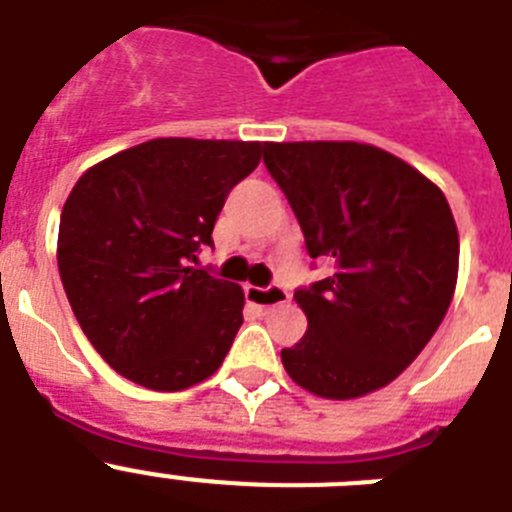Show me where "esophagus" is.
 Here are the masks:
<instances>
[{
	"label": "esophagus",
	"instance_id": "esophagus-1",
	"mask_svg": "<svg viewBox=\"0 0 512 512\" xmlns=\"http://www.w3.org/2000/svg\"><path fill=\"white\" fill-rule=\"evenodd\" d=\"M246 300L261 310H271V307L284 305L289 300V292L282 287H253V284H248Z\"/></svg>",
	"mask_w": 512,
	"mask_h": 512
}]
</instances>
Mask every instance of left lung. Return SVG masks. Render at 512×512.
<instances>
[{"mask_svg": "<svg viewBox=\"0 0 512 512\" xmlns=\"http://www.w3.org/2000/svg\"><path fill=\"white\" fill-rule=\"evenodd\" d=\"M264 164L300 220L310 259L333 274L295 300L300 343L282 348L292 382L354 400L400 377L449 310L459 230L441 189L402 158L354 140L266 143Z\"/></svg>", "mask_w": 512, "mask_h": 512, "instance_id": "left-lung-1", "label": "left lung"}]
</instances>
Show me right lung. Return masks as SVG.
I'll list each match as a JSON object with an SVG mask.
<instances>
[{
  "label": "right lung",
  "mask_w": 512,
  "mask_h": 512,
  "mask_svg": "<svg viewBox=\"0 0 512 512\" xmlns=\"http://www.w3.org/2000/svg\"><path fill=\"white\" fill-rule=\"evenodd\" d=\"M259 140L153 138L79 176L58 225V271L84 336L130 382L179 392L220 369L243 289L197 269Z\"/></svg>",
  "instance_id": "right-lung-1"
}]
</instances>
